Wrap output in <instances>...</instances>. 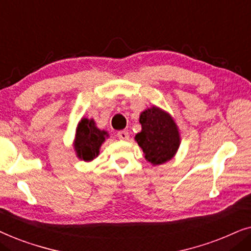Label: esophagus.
Returning <instances> with one entry per match:
<instances>
[{
    "label": "esophagus",
    "instance_id": "1",
    "mask_svg": "<svg viewBox=\"0 0 251 251\" xmlns=\"http://www.w3.org/2000/svg\"><path fill=\"white\" fill-rule=\"evenodd\" d=\"M118 137L121 140H129V138H130L128 131H119L118 132Z\"/></svg>",
    "mask_w": 251,
    "mask_h": 251
}]
</instances>
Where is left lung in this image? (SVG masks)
Here are the masks:
<instances>
[{
	"instance_id": "left-lung-1",
	"label": "left lung",
	"mask_w": 251,
	"mask_h": 251,
	"mask_svg": "<svg viewBox=\"0 0 251 251\" xmlns=\"http://www.w3.org/2000/svg\"><path fill=\"white\" fill-rule=\"evenodd\" d=\"M139 123L142 131L135 136V140L143 150L147 162L159 166L176 155L180 145V133L169 113L153 105L140 113Z\"/></svg>"
}]
</instances>
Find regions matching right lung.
Here are the masks:
<instances>
[{
    "instance_id": "right-lung-1",
    "label": "right lung",
    "mask_w": 251,
    "mask_h": 251,
    "mask_svg": "<svg viewBox=\"0 0 251 251\" xmlns=\"http://www.w3.org/2000/svg\"><path fill=\"white\" fill-rule=\"evenodd\" d=\"M107 137V131L99 129L94 119L82 118L76 126L73 142L76 156L85 162H90L99 155V150Z\"/></svg>"
}]
</instances>
